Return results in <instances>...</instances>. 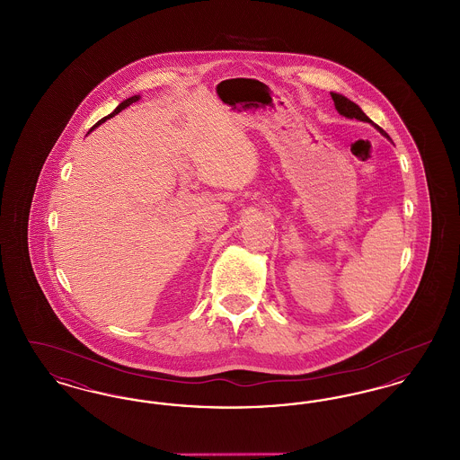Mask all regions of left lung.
I'll return each mask as SVG.
<instances>
[{"instance_id": "8db88e82", "label": "left lung", "mask_w": 460, "mask_h": 460, "mask_svg": "<svg viewBox=\"0 0 460 460\" xmlns=\"http://www.w3.org/2000/svg\"><path fill=\"white\" fill-rule=\"evenodd\" d=\"M331 98H332V102H334V107H336V110H338L341 115H345V117H349V119H358V120H364V122H371V119L360 110V107L355 105L349 98H345L343 94L331 93ZM377 129H379V128H377ZM379 131H381V129H379Z\"/></svg>"}]
</instances>
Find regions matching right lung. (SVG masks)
<instances>
[{
  "label": "right lung",
  "mask_w": 460,
  "mask_h": 460,
  "mask_svg": "<svg viewBox=\"0 0 460 460\" xmlns=\"http://www.w3.org/2000/svg\"><path fill=\"white\" fill-rule=\"evenodd\" d=\"M137 100H139V96H131V98H128V100H126V102H122V103H120V105H119V107H117V109L113 110V111H111V113H110L109 117H103V119H102V120H98V124H96V126H100V124H102V122H105V120H107V119H110V117H113V115H117V113H119V111H122V110L126 109V107H129V105H132V103H134V102H137ZM96 126H94V128H96Z\"/></svg>",
  "instance_id": "1"
}]
</instances>
